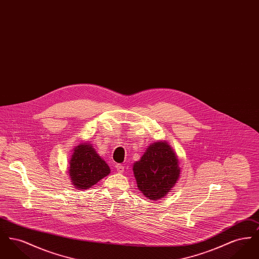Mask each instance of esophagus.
Returning a JSON list of instances; mask_svg holds the SVG:
<instances>
[{
	"label": "esophagus",
	"mask_w": 259,
	"mask_h": 259,
	"mask_svg": "<svg viewBox=\"0 0 259 259\" xmlns=\"http://www.w3.org/2000/svg\"><path fill=\"white\" fill-rule=\"evenodd\" d=\"M115 169H116L117 172H124V167L121 164H116V165H115Z\"/></svg>",
	"instance_id": "1"
}]
</instances>
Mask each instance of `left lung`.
I'll list each match as a JSON object with an SVG mask.
<instances>
[{
	"label": "left lung",
	"mask_w": 259,
	"mask_h": 259,
	"mask_svg": "<svg viewBox=\"0 0 259 259\" xmlns=\"http://www.w3.org/2000/svg\"><path fill=\"white\" fill-rule=\"evenodd\" d=\"M179 163L178 155L167 142L149 145L141 159L133 164L139 190L153 201L166 196L180 178Z\"/></svg>",
	"instance_id": "left-lung-1"
}]
</instances>
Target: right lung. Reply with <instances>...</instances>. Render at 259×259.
<instances>
[{"label":"right lung","instance_id":"add662e5","mask_svg":"<svg viewBox=\"0 0 259 259\" xmlns=\"http://www.w3.org/2000/svg\"><path fill=\"white\" fill-rule=\"evenodd\" d=\"M68 172L74 188L82 190L96 185L111 172V169L93 146L83 142L73 148Z\"/></svg>","mask_w":259,"mask_h":259}]
</instances>
